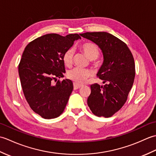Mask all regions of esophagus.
<instances>
[{"label": "esophagus", "mask_w": 156, "mask_h": 156, "mask_svg": "<svg viewBox=\"0 0 156 156\" xmlns=\"http://www.w3.org/2000/svg\"><path fill=\"white\" fill-rule=\"evenodd\" d=\"M74 84V90H77V89L82 87L81 84H78L77 83H76V82H74V84Z\"/></svg>", "instance_id": "34e87169"}]
</instances>
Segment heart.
<instances>
[{
	"instance_id": "obj_1",
	"label": "heart",
	"mask_w": 156,
	"mask_h": 156,
	"mask_svg": "<svg viewBox=\"0 0 156 156\" xmlns=\"http://www.w3.org/2000/svg\"><path fill=\"white\" fill-rule=\"evenodd\" d=\"M82 51L84 53L86 56L88 58L93 60L97 59L99 55V50L97 45L92 43H85L80 46ZM74 49L73 48H69L64 52L63 55V62L64 64L69 67L71 66L73 62L74 55ZM92 75L90 70L87 69H81L78 68H75L69 70L67 76L69 79L75 82L77 84H82L86 81L88 78Z\"/></svg>"
}]
</instances>
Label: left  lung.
Listing matches in <instances>:
<instances>
[{
  "instance_id": "1",
  "label": "left lung",
  "mask_w": 156,
  "mask_h": 156,
  "mask_svg": "<svg viewBox=\"0 0 156 156\" xmlns=\"http://www.w3.org/2000/svg\"><path fill=\"white\" fill-rule=\"evenodd\" d=\"M80 35L97 44L104 58L97 76L106 84L90 86L88 106L97 117H110L124 105L133 87V56L127 44L108 33L87 32Z\"/></svg>"
}]
</instances>
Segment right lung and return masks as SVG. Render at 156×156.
<instances>
[{
    "label": "right lung",
    "instance_id": "1",
    "mask_svg": "<svg viewBox=\"0 0 156 156\" xmlns=\"http://www.w3.org/2000/svg\"><path fill=\"white\" fill-rule=\"evenodd\" d=\"M78 39L77 34L65 37L46 34L31 41L23 53L19 74L23 94L31 108L42 118L59 117L68 103L72 82L57 79L66 72L63 55ZM54 80L57 81L55 85Z\"/></svg>",
    "mask_w": 156,
    "mask_h": 156
}]
</instances>
